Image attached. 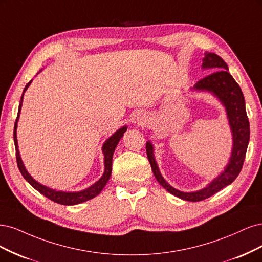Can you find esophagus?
I'll return each mask as SVG.
<instances>
[{"label":"esophagus","instance_id":"34e87169","mask_svg":"<svg viewBox=\"0 0 262 262\" xmlns=\"http://www.w3.org/2000/svg\"><path fill=\"white\" fill-rule=\"evenodd\" d=\"M138 122H140V124H146V123H148V117L146 115L145 116H141Z\"/></svg>","mask_w":262,"mask_h":262}]
</instances>
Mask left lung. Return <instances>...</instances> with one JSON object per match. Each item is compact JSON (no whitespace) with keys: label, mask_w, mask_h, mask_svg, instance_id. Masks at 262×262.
Wrapping results in <instances>:
<instances>
[{"label":"left lung","mask_w":262,"mask_h":262,"mask_svg":"<svg viewBox=\"0 0 262 262\" xmlns=\"http://www.w3.org/2000/svg\"><path fill=\"white\" fill-rule=\"evenodd\" d=\"M202 69H213L215 72L200 79L193 90L209 91L213 94L225 106L226 115L229 119L233 136V148L230 161L225 166L224 171L216 179L211 182L207 187L192 192H184L175 189L168 184L160 173L154 156V146L148 141L146 145L147 156L159 184L163 186L172 195L183 200L197 202L209 198L227 185L232 184L242 171L245 157L249 142L250 128L249 121L245 107V99L242 89L233 76L229 73V67L222 58L214 53H206L202 60Z\"/></svg>","instance_id":"obj_1"}]
</instances>
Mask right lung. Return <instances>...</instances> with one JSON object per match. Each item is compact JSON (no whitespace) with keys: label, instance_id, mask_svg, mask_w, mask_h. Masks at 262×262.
<instances>
[{"label":"right lung","instance_id":"1","mask_svg":"<svg viewBox=\"0 0 262 262\" xmlns=\"http://www.w3.org/2000/svg\"><path fill=\"white\" fill-rule=\"evenodd\" d=\"M31 80L27 83L26 87H25L23 95L20 98V103H19V107H18V114H17V119H16L15 122V126H14V142H15V149H16V161H17V165L19 171L21 173V175L24 176V179L26 180L31 186L37 189L39 192H41L42 195L46 196L47 198H49L50 200H52L56 204L60 205H64V206H74V205H78L81 204V202H85L87 200H90L92 198H95L96 196H98L99 193L101 192L104 188V186L106 185L110 176H111V172H112V158H113V154L114 150L119 143L120 139L123 137L124 133L127 129V126H124V127L120 128L119 130H116L111 137L108 139H106V141L104 142V145L102 147V151L104 155V173L102 175L101 179L95 183L92 186L80 190V191H74V192H69V191H57L55 189H51L45 185H41L40 183H38L37 181H35L31 177V175L27 172L26 168H25V165L21 161V158L19 156V150H18V142H17V134H16V129H17V122L19 119V113L21 110V104H23V98H24V92L27 90V88L29 87Z\"/></svg>","mask_w":262,"mask_h":262}]
</instances>
